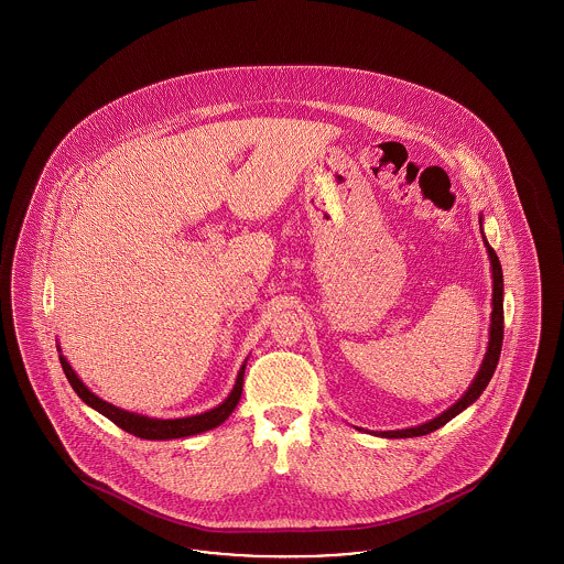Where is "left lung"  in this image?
<instances>
[{
    "mask_svg": "<svg viewBox=\"0 0 564 564\" xmlns=\"http://www.w3.org/2000/svg\"><path fill=\"white\" fill-rule=\"evenodd\" d=\"M480 230H482V215H480ZM484 245L490 258V267H492V313H490V338H488V349L484 355L482 366L478 370V375L474 378V382L469 384V389L465 391V395L453 403L448 410H444L440 416H435L430 423H423L419 427H410V430L398 431H380L376 435L382 437H419V435H427L431 431L444 427L448 421H453L458 412H463L465 408H469L482 395L486 384L490 382V378L495 375V368L499 364V355H501V345H503V270L501 262L495 253V249L488 245L484 237Z\"/></svg>",
    "mask_w": 564,
    "mask_h": 564,
    "instance_id": "left-lung-1",
    "label": "left lung"
}]
</instances>
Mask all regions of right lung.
Segmentation results:
<instances>
[{
    "label": "right lung",
    "instance_id": "1",
    "mask_svg": "<svg viewBox=\"0 0 564 564\" xmlns=\"http://www.w3.org/2000/svg\"><path fill=\"white\" fill-rule=\"evenodd\" d=\"M63 372L67 376L72 389L78 393L82 402L90 408H95L99 414L108 416L113 425H118L120 430L127 433H133L141 440H175V437H188V435H196L203 431L215 430L217 425H221L232 410L237 408V403L241 400L242 393V376H245V364L239 370L237 382L230 391V395L219 403L214 410H207L203 414H194V416H186V419H150L143 414H134L129 410H122L113 403L104 402L101 398H97L84 382H82L78 375L72 370V366L67 364V359L63 355H58Z\"/></svg>",
    "mask_w": 564,
    "mask_h": 564
}]
</instances>
